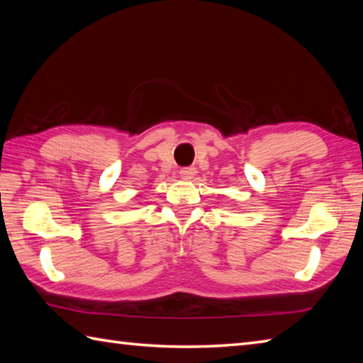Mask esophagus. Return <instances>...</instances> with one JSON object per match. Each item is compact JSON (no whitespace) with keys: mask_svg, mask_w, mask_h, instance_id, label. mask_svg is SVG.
Segmentation results:
<instances>
[{"mask_svg":"<svg viewBox=\"0 0 363 363\" xmlns=\"http://www.w3.org/2000/svg\"><path fill=\"white\" fill-rule=\"evenodd\" d=\"M195 168H182L181 172H179V176H181V179H184V181H190V179H194L195 177Z\"/></svg>","mask_w":363,"mask_h":363,"instance_id":"34e87169","label":"esophagus"}]
</instances>
